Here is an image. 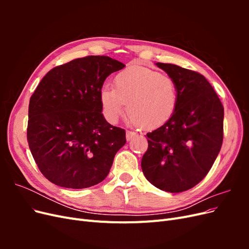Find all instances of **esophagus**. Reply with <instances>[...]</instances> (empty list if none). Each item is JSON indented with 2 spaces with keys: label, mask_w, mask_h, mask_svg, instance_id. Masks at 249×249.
<instances>
[{
  "label": "esophagus",
  "mask_w": 249,
  "mask_h": 249,
  "mask_svg": "<svg viewBox=\"0 0 249 249\" xmlns=\"http://www.w3.org/2000/svg\"><path fill=\"white\" fill-rule=\"evenodd\" d=\"M136 133H135V132H132V131H126V140L127 141H130L133 137H135V136H136Z\"/></svg>",
  "instance_id": "1"
}]
</instances>
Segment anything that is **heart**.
I'll return each mask as SVG.
<instances>
[{
    "label": "heart",
    "instance_id": "obj_1",
    "mask_svg": "<svg viewBox=\"0 0 249 249\" xmlns=\"http://www.w3.org/2000/svg\"><path fill=\"white\" fill-rule=\"evenodd\" d=\"M113 84L100 92L103 113L112 124L124 114L126 104L132 122L147 130L168 122L176 111V83L156 71L131 65L116 74Z\"/></svg>",
    "mask_w": 249,
    "mask_h": 249
}]
</instances>
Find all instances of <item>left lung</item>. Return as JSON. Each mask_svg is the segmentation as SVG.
Here are the masks:
<instances>
[{"label":"left lung","mask_w":249,"mask_h":249,"mask_svg":"<svg viewBox=\"0 0 249 249\" xmlns=\"http://www.w3.org/2000/svg\"><path fill=\"white\" fill-rule=\"evenodd\" d=\"M175 81L178 105L168 122L147 133L141 168L160 190H189L205 178L220 152L223 106L202 74L169 63H156Z\"/></svg>","instance_id":"left-lung-1"}]
</instances>
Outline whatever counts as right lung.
Listing matches in <instances>:
<instances>
[{
	"instance_id": "1",
	"label": "right lung",
	"mask_w": 249,
	"mask_h": 249,
	"mask_svg": "<svg viewBox=\"0 0 249 249\" xmlns=\"http://www.w3.org/2000/svg\"><path fill=\"white\" fill-rule=\"evenodd\" d=\"M124 64L87 56L51 70L29 103L27 138L40 172L60 187L83 189L106 178L125 131L102 113L105 80Z\"/></svg>"
}]
</instances>
